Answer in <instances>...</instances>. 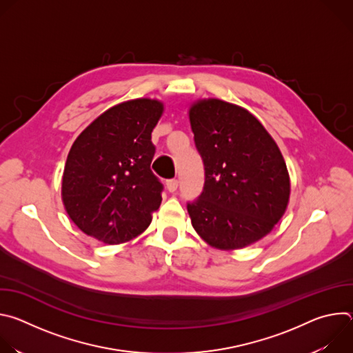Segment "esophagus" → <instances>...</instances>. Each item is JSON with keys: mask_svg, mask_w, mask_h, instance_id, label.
Instances as JSON below:
<instances>
[{"mask_svg": "<svg viewBox=\"0 0 353 353\" xmlns=\"http://www.w3.org/2000/svg\"><path fill=\"white\" fill-rule=\"evenodd\" d=\"M179 187V180L177 179H170L166 181V188L170 191V192H174Z\"/></svg>", "mask_w": 353, "mask_h": 353, "instance_id": "obj_1", "label": "esophagus"}]
</instances>
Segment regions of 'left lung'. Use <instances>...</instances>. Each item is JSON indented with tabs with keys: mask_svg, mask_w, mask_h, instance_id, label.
Wrapping results in <instances>:
<instances>
[{
	"mask_svg": "<svg viewBox=\"0 0 353 353\" xmlns=\"http://www.w3.org/2000/svg\"><path fill=\"white\" fill-rule=\"evenodd\" d=\"M194 142L203 158V192L187 211L196 233L225 250L268 234L286 211L290 181L281 150L245 109L219 99L190 108Z\"/></svg>",
	"mask_w": 353,
	"mask_h": 353,
	"instance_id": "obj_1",
	"label": "left lung"
}]
</instances>
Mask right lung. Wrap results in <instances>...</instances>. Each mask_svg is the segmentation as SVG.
<instances>
[{"label":"right lung","mask_w":353,"mask_h":353,"mask_svg":"<svg viewBox=\"0 0 353 353\" xmlns=\"http://www.w3.org/2000/svg\"><path fill=\"white\" fill-rule=\"evenodd\" d=\"M162 113L158 100H128L100 114L72 143L61 195L67 214L88 236L120 244L152 221L163 184L150 170V134Z\"/></svg>","instance_id":"add662e5"}]
</instances>
